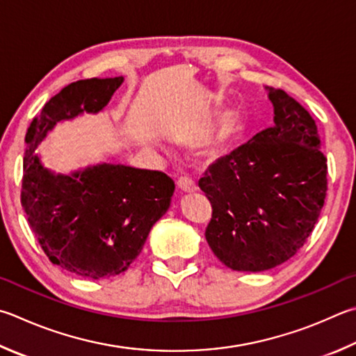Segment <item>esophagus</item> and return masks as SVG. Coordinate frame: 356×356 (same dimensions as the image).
<instances>
[{
  "label": "esophagus",
  "instance_id": "esophagus-1",
  "mask_svg": "<svg viewBox=\"0 0 356 356\" xmlns=\"http://www.w3.org/2000/svg\"><path fill=\"white\" fill-rule=\"evenodd\" d=\"M176 185H177V190L180 193H193V191L197 190V186L195 185V182H193V180H190V179H186V177L177 179Z\"/></svg>",
  "mask_w": 356,
  "mask_h": 356
}]
</instances>
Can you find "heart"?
Segmentation results:
<instances>
[{
	"mask_svg": "<svg viewBox=\"0 0 356 356\" xmlns=\"http://www.w3.org/2000/svg\"><path fill=\"white\" fill-rule=\"evenodd\" d=\"M238 124H240V112H238L236 108H230V111L224 112L216 120L215 132H213L210 137H207L204 140V143L207 146L224 143V141H227L232 135H234Z\"/></svg>",
	"mask_w": 356,
	"mask_h": 356,
	"instance_id": "b5f03b06",
	"label": "heart"
}]
</instances>
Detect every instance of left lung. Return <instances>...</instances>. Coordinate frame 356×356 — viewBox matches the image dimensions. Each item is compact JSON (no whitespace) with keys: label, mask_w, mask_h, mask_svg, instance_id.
Listing matches in <instances>:
<instances>
[{"label":"left lung","mask_w":356,"mask_h":356,"mask_svg":"<svg viewBox=\"0 0 356 356\" xmlns=\"http://www.w3.org/2000/svg\"><path fill=\"white\" fill-rule=\"evenodd\" d=\"M266 90L274 124L199 180L213 209L207 243L219 261L243 273L289 260L312 234L327 195V159L312 115L283 90Z\"/></svg>","instance_id":"obj_1"}]
</instances>
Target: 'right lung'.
Listing matches in <instances>:
<instances>
[{
	"instance_id": "add662e5",
	"label": "right lung",
	"mask_w": 356,
	"mask_h": 356,
	"mask_svg": "<svg viewBox=\"0 0 356 356\" xmlns=\"http://www.w3.org/2000/svg\"><path fill=\"white\" fill-rule=\"evenodd\" d=\"M124 77L83 79L53 96L26 134L22 205L51 261L86 279H108L131 266L152 225L170 209L165 172L104 161L56 174L35 156L57 122L104 108Z\"/></svg>"
}]
</instances>
